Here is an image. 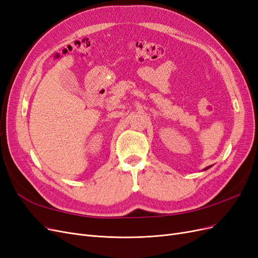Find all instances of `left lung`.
Here are the masks:
<instances>
[{"instance_id": "1", "label": "left lung", "mask_w": 258, "mask_h": 258, "mask_svg": "<svg viewBox=\"0 0 258 258\" xmlns=\"http://www.w3.org/2000/svg\"><path fill=\"white\" fill-rule=\"evenodd\" d=\"M209 168H211V166H209V167H207L205 170H207V169H209Z\"/></svg>"}]
</instances>
